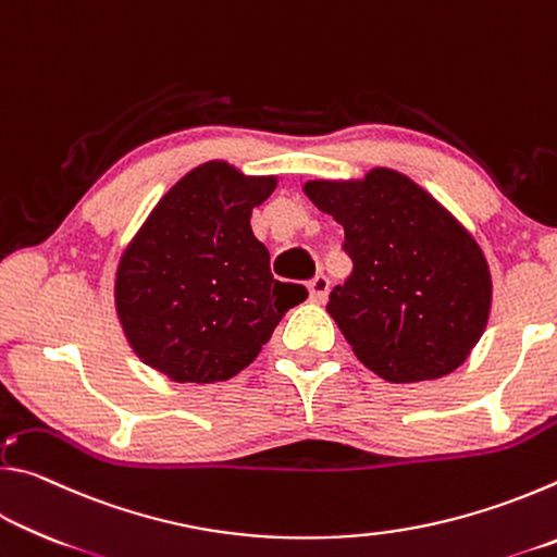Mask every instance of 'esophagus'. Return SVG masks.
Returning a JSON list of instances; mask_svg holds the SVG:
<instances>
[{"label":"esophagus","mask_w":557,"mask_h":557,"mask_svg":"<svg viewBox=\"0 0 557 557\" xmlns=\"http://www.w3.org/2000/svg\"><path fill=\"white\" fill-rule=\"evenodd\" d=\"M329 287H332V282H329L326 275H317L312 282H309V299L314 301V305H324L326 297H329Z\"/></svg>","instance_id":"obj_1"}]
</instances>
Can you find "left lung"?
<instances>
[{"label": "left lung", "instance_id": "obj_1", "mask_svg": "<svg viewBox=\"0 0 557 557\" xmlns=\"http://www.w3.org/2000/svg\"><path fill=\"white\" fill-rule=\"evenodd\" d=\"M344 225L354 270L326 312L366 369L391 383L442 379L467 361L492 312V272L445 206L393 169L354 182H307Z\"/></svg>", "mask_w": 557, "mask_h": 557}]
</instances>
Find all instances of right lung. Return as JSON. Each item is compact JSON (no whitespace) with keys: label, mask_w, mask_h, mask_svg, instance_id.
<instances>
[{"label":"right lung","mask_w":557,"mask_h":557,"mask_svg":"<svg viewBox=\"0 0 557 557\" xmlns=\"http://www.w3.org/2000/svg\"><path fill=\"white\" fill-rule=\"evenodd\" d=\"M277 176L206 162L169 188L122 252L115 309L127 344L176 383H219L256 361L307 287L280 282L250 215Z\"/></svg>","instance_id":"right-lung-1"}]
</instances>
